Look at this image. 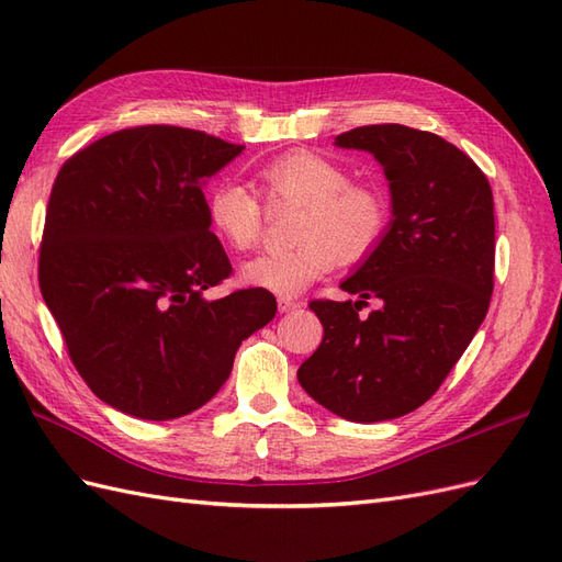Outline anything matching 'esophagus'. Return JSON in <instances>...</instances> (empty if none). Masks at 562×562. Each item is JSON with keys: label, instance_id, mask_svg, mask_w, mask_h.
<instances>
[{"label": "esophagus", "instance_id": "1", "mask_svg": "<svg viewBox=\"0 0 562 562\" xmlns=\"http://www.w3.org/2000/svg\"><path fill=\"white\" fill-rule=\"evenodd\" d=\"M304 307V302L300 300H293V297H279V312L285 314V312H297Z\"/></svg>", "mask_w": 562, "mask_h": 562}]
</instances>
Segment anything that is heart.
Masks as SVG:
<instances>
[{"mask_svg": "<svg viewBox=\"0 0 562 562\" xmlns=\"http://www.w3.org/2000/svg\"><path fill=\"white\" fill-rule=\"evenodd\" d=\"M260 184L274 206H300L293 241L285 252H271L244 267L248 285L281 297H295L335 269L337 260L359 262L380 246L389 229L386 196L337 161L310 149L285 151L260 168ZM213 229L236 250L262 241L265 209L250 187L220 180L209 194Z\"/></svg>", "mask_w": 562, "mask_h": 562, "instance_id": "b5f03b06", "label": "heart"}]
</instances>
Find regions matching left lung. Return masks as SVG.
<instances>
[{
	"instance_id": "8db88e82",
	"label": "left lung",
	"mask_w": 562,
	"mask_h": 562,
	"mask_svg": "<svg viewBox=\"0 0 562 562\" xmlns=\"http://www.w3.org/2000/svg\"><path fill=\"white\" fill-rule=\"evenodd\" d=\"M337 147L384 166L391 223L342 291L312 300L323 342L297 370L307 394L349 422L403 417L427 403L487 314L495 279V206L462 149L401 124L351 128ZM370 296L381 307L359 317Z\"/></svg>"
}]
</instances>
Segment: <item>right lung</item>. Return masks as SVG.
<instances>
[{
  "label": "right lung",
  "instance_id": "add662e5",
  "mask_svg": "<svg viewBox=\"0 0 562 562\" xmlns=\"http://www.w3.org/2000/svg\"><path fill=\"white\" fill-rule=\"evenodd\" d=\"M244 145L180 126L105 135L63 164L48 196L40 288L93 394L164 422L209 403L277 297L203 291L232 274L201 184Z\"/></svg>",
  "mask_w": 562,
  "mask_h": 562
}]
</instances>
